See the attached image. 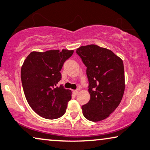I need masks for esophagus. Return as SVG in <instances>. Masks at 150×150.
Wrapping results in <instances>:
<instances>
[{"mask_svg":"<svg viewBox=\"0 0 150 150\" xmlns=\"http://www.w3.org/2000/svg\"><path fill=\"white\" fill-rule=\"evenodd\" d=\"M73 95L74 96H77V95H78V93H79V91L77 90H75V91H73Z\"/></svg>","mask_w":150,"mask_h":150,"instance_id":"34e87169","label":"esophagus"}]
</instances>
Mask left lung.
I'll use <instances>...</instances> for the list:
<instances>
[{
  "instance_id": "1",
  "label": "left lung",
  "mask_w": 150,
  "mask_h": 150,
  "mask_svg": "<svg viewBox=\"0 0 150 150\" xmlns=\"http://www.w3.org/2000/svg\"><path fill=\"white\" fill-rule=\"evenodd\" d=\"M76 52L86 66L91 99L81 107L84 116L92 122L105 120L118 107L124 94V65L112 51L97 45L81 46Z\"/></svg>"
}]
</instances>
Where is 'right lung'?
<instances>
[{"label": "right lung", "instance_id": "add662e5", "mask_svg": "<svg viewBox=\"0 0 150 150\" xmlns=\"http://www.w3.org/2000/svg\"><path fill=\"white\" fill-rule=\"evenodd\" d=\"M73 50L33 51L23 64L21 76L26 100L36 113L46 119H56L66 112L72 91L57 86L60 73Z\"/></svg>", "mask_w": 150, "mask_h": 150}]
</instances>
